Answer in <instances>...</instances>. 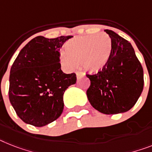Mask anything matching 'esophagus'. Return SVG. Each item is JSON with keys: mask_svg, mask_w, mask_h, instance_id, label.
<instances>
[{"mask_svg": "<svg viewBox=\"0 0 152 152\" xmlns=\"http://www.w3.org/2000/svg\"><path fill=\"white\" fill-rule=\"evenodd\" d=\"M76 75H77V79L81 78V77L85 76V74H84L83 72H77V73H76Z\"/></svg>", "mask_w": 152, "mask_h": 152, "instance_id": "34e87169", "label": "esophagus"}]
</instances>
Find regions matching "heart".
<instances>
[{
    "mask_svg": "<svg viewBox=\"0 0 152 152\" xmlns=\"http://www.w3.org/2000/svg\"><path fill=\"white\" fill-rule=\"evenodd\" d=\"M112 51V41L107 34L78 36L67 41L60 60L67 70H72L81 63L88 71L96 72L103 68Z\"/></svg>",
    "mask_w": 152,
    "mask_h": 152,
    "instance_id": "obj_1",
    "label": "heart"
}]
</instances>
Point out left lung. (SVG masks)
<instances>
[{
	"mask_svg": "<svg viewBox=\"0 0 152 152\" xmlns=\"http://www.w3.org/2000/svg\"><path fill=\"white\" fill-rule=\"evenodd\" d=\"M112 41V51L104 67L86 75L91 85L88 99L104 114L125 113L134 106L144 88V72L130 42L112 30L106 29Z\"/></svg>",
	"mask_w": 152,
	"mask_h": 152,
	"instance_id": "obj_1",
	"label": "left lung"
}]
</instances>
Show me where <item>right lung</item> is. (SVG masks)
I'll list each match as a JSON object with an SVG mask.
<instances>
[{"label": "right lung", "mask_w": 152, "mask_h": 152, "mask_svg": "<svg viewBox=\"0 0 152 152\" xmlns=\"http://www.w3.org/2000/svg\"><path fill=\"white\" fill-rule=\"evenodd\" d=\"M73 36H36L21 50L10 71L9 99L22 121L43 126L64 110L65 90L76 83L75 73L61 71L60 49Z\"/></svg>", "instance_id": "add662e5"}]
</instances>
